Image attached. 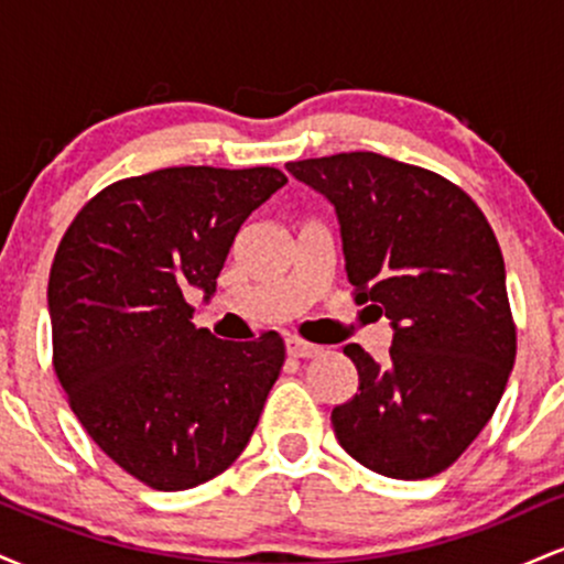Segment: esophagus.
<instances>
[{
    "label": "esophagus",
    "mask_w": 564,
    "mask_h": 564,
    "mask_svg": "<svg viewBox=\"0 0 564 564\" xmlns=\"http://www.w3.org/2000/svg\"><path fill=\"white\" fill-rule=\"evenodd\" d=\"M286 352L291 358H315L323 352V347L313 345V341H304L300 336H289L286 339Z\"/></svg>",
    "instance_id": "1"
}]
</instances>
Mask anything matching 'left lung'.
Listing matches in <instances>:
<instances>
[{
    "mask_svg": "<svg viewBox=\"0 0 564 564\" xmlns=\"http://www.w3.org/2000/svg\"><path fill=\"white\" fill-rule=\"evenodd\" d=\"M286 170L332 200L355 302L371 301L394 332L384 364L345 347L360 384L332 411L336 440L379 475H440L494 416L514 366L494 228L451 180L379 153L289 161Z\"/></svg>",
    "mask_w": 564,
    "mask_h": 564,
    "instance_id": "8db88e82",
    "label": "left lung"
}]
</instances>
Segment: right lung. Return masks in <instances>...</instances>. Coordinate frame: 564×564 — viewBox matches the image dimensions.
<instances>
[{
    "mask_svg": "<svg viewBox=\"0 0 564 564\" xmlns=\"http://www.w3.org/2000/svg\"><path fill=\"white\" fill-rule=\"evenodd\" d=\"M286 174L170 166L102 187L50 270L53 366L87 435L134 480L187 490L241 456L281 373L275 332L223 341L191 323L236 232Z\"/></svg>",
    "mask_w": 564,
    "mask_h": 564,
    "instance_id": "1",
    "label": "right lung"
}]
</instances>
